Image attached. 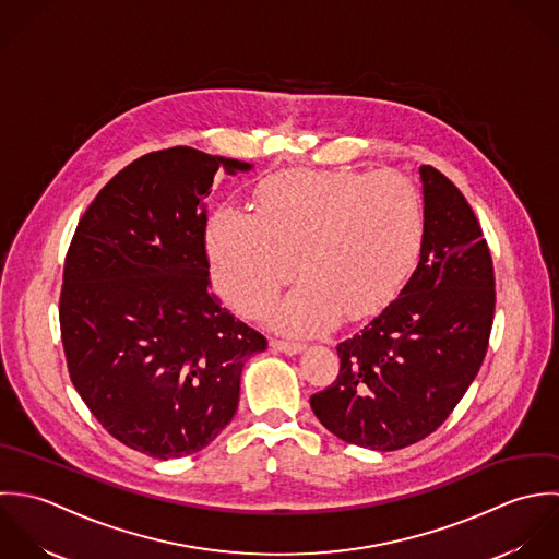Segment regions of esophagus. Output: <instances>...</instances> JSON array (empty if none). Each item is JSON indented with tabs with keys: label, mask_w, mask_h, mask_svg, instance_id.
<instances>
[{
	"label": "esophagus",
	"mask_w": 559,
	"mask_h": 559,
	"mask_svg": "<svg viewBox=\"0 0 559 559\" xmlns=\"http://www.w3.org/2000/svg\"><path fill=\"white\" fill-rule=\"evenodd\" d=\"M272 347L274 349H278V352H283V354H289V356H294V354H300L307 345L305 343H294V341H283V338H274L272 341Z\"/></svg>",
	"instance_id": "34e87169"
}]
</instances>
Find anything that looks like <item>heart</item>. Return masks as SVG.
I'll return each mask as SVG.
<instances>
[{"instance_id": "obj_1", "label": "heart", "mask_w": 559, "mask_h": 559, "mask_svg": "<svg viewBox=\"0 0 559 559\" xmlns=\"http://www.w3.org/2000/svg\"><path fill=\"white\" fill-rule=\"evenodd\" d=\"M421 239L415 188L397 173L287 170L254 192L252 214L218 207L205 243L214 281L246 316L261 313L296 272L274 309L289 333H318L376 311L397 287Z\"/></svg>"}]
</instances>
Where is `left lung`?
Returning <instances> with one entry per match:
<instances>
[{
	"label": "left lung",
	"instance_id": "obj_1",
	"mask_svg": "<svg viewBox=\"0 0 559 559\" xmlns=\"http://www.w3.org/2000/svg\"><path fill=\"white\" fill-rule=\"evenodd\" d=\"M419 259L360 333L341 341L335 382L311 395L320 424L352 445L395 451L432 435L486 356L495 316L492 259L460 190L419 166Z\"/></svg>",
	"mask_w": 559,
	"mask_h": 559
}]
</instances>
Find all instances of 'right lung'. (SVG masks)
I'll use <instances>...</instances> for the list:
<instances>
[{
	"mask_svg": "<svg viewBox=\"0 0 559 559\" xmlns=\"http://www.w3.org/2000/svg\"><path fill=\"white\" fill-rule=\"evenodd\" d=\"M250 164L190 146L148 153L97 194L73 235L60 331L73 386L135 451H201L230 424L246 360L267 347L212 292L214 175Z\"/></svg>",
	"mask_w": 559,
	"mask_h": 559,
	"instance_id": "1",
	"label": "right lung"
}]
</instances>
